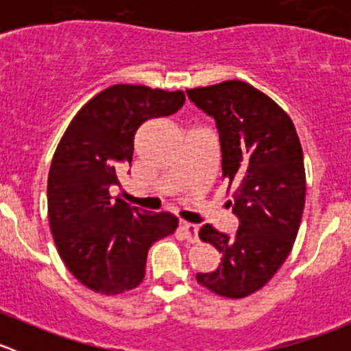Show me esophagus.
<instances>
[{"label":"esophagus","mask_w":351,"mask_h":351,"mask_svg":"<svg viewBox=\"0 0 351 351\" xmlns=\"http://www.w3.org/2000/svg\"><path fill=\"white\" fill-rule=\"evenodd\" d=\"M180 231L183 232V236H185L190 243L198 241V226L197 224H192V222H180Z\"/></svg>","instance_id":"34e87169"}]
</instances>
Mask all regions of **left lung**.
Returning <instances> with one entry per match:
<instances>
[{"mask_svg": "<svg viewBox=\"0 0 351 351\" xmlns=\"http://www.w3.org/2000/svg\"><path fill=\"white\" fill-rule=\"evenodd\" d=\"M190 101L215 120L222 182L232 193L234 236L202 226L222 263L198 274L214 293L241 299L267 284L289 256L306 202L304 154L295 127L271 98L244 81L186 90Z\"/></svg>", "mask_w": 351, "mask_h": 351, "instance_id": "8db88e82", "label": "left lung"}]
</instances>
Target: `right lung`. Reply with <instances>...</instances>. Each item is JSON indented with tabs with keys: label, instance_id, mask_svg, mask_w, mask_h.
<instances>
[{
	"label": "right lung",
	"instance_id": "1",
	"mask_svg": "<svg viewBox=\"0 0 351 351\" xmlns=\"http://www.w3.org/2000/svg\"><path fill=\"white\" fill-rule=\"evenodd\" d=\"M183 104V91L113 84L76 113L56 149L47 180L52 238L67 270L95 292L136 289L149 247L178 226L169 212L130 207L113 192L132 162L137 129Z\"/></svg>",
	"mask_w": 351,
	"mask_h": 351
}]
</instances>
